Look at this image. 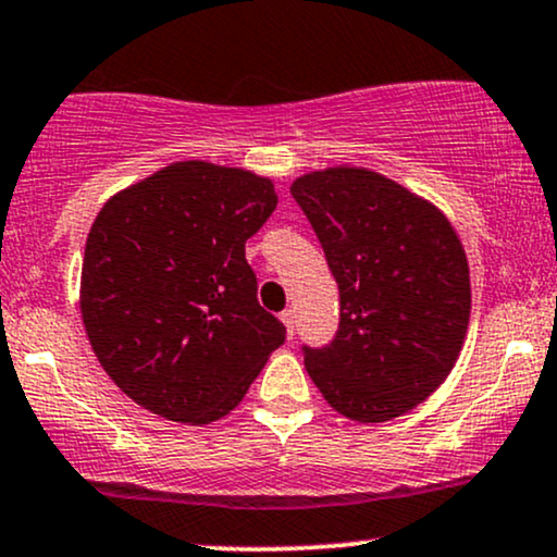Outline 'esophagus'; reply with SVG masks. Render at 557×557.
Returning a JSON list of instances; mask_svg holds the SVG:
<instances>
[{
  "mask_svg": "<svg viewBox=\"0 0 557 557\" xmlns=\"http://www.w3.org/2000/svg\"><path fill=\"white\" fill-rule=\"evenodd\" d=\"M280 319H283V324H285V330H287V335H296V311L293 309H285L283 314H280Z\"/></svg>",
  "mask_w": 557,
  "mask_h": 557,
  "instance_id": "1",
  "label": "esophagus"
}]
</instances>
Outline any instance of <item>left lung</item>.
<instances>
[{
	"label": "left lung",
	"instance_id": "1",
	"mask_svg": "<svg viewBox=\"0 0 557 557\" xmlns=\"http://www.w3.org/2000/svg\"><path fill=\"white\" fill-rule=\"evenodd\" d=\"M290 194L341 290V324L304 363L343 417L380 424L443 385L469 327V264L440 209L361 168L298 177Z\"/></svg>",
	"mask_w": 557,
	"mask_h": 557
}]
</instances>
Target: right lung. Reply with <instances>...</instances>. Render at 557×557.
<instances>
[{
	"label": "right lung",
	"instance_id": "add662e5",
	"mask_svg": "<svg viewBox=\"0 0 557 557\" xmlns=\"http://www.w3.org/2000/svg\"><path fill=\"white\" fill-rule=\"evenodd\" d=\"M274 207L272 181L209 162L170 164L101 207L81 314L127 398L183 424H209L243 400L285 343L246 261V240Z\"/></svg>",
	"mask_w": 557,
	"mask_h": 557
}]
</instances>
